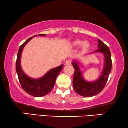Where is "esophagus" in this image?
I'll return each instance as SVG.
<instances>
[{"label": "esophagus", "instance_id": "esophagus-1", "mask_svg": "<svg viewBox=\"0 0 128 128\" xmlns=\"http://www.w3.org/2000/svg\"><path fill=\"white\" fill-rule=\"evenodd\" d=\"M72 64V60H68L66 61L65 64L66 65H70V64Z\"/></svg>", "mask_w": 128, "mask_h": 128}]
</instances>
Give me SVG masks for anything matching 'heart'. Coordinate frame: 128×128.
Returning a JSON list of instances; mask_svg holds the SVG:
<instances>
[{"mask_svg":"<svg viewBox=\"0 0 128 128\" xmlns=\"http://www.w3.org/2000/svg\"><path fill=\"white\" fill-rule=\"evenodd\" d=\"M82 44V41H80V40H76L73 42V45L74 46H80V45ZM90 47V44H89L88 42H83L82 43V50H83L84 51H86Z\"/></svg>","mask_w":128,"mask_h":128,"instance_id":"heart-1","label":"heart"}]
</instances>
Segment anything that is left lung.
<instances>
[{
    "instance_id": "1",
    "label": "left lung",
    "mask_w": 128,
    "mask_h": 128,
    "mask_svg": "<svg viewBox=\"0 0 128 128\" xmlns=\"http://www.w3.org/2000/svg\"><path fill=\"white\" fill-rule=\"evenodd\" d=\"M98 50L95 52H100L104 54L105 56V66L102 74L98 80L94 82H86L82 77L81 72L76 62L73 63L74 72L73 78V86L75 92L79 95L86 97H90L100 93L104 88L108 81V76L111 72L112 68V60L111 52L107 45L98 40Z\"/></svg>"
}]
</instances>
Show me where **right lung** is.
Here are the masks:
<instances>
[{
    "instance_id": "1",
    "label": "right lung",
    "mask_w": 128,
    "mask_h": 128,
    "mask_svg": "<svg viewBox=\"0 0 128 128\" xmlns=\"http://www.w3.org/2000/svg\"><path fill=\"white\" fill-rule=\"evenodd\" d=\"M39 35L41 36H45V34H43ZM32 37H30L26 40L19 48L17 54L16 64V69L18 75L19 82L22 89L30 95L34 97H40L45 96L52 90L55 84L56 78L59 73L60 72L64 65L62 64L58 67L50 69L42 78L37 79L30 78L25 74V73L22 70L20 66L21 55L23 47Z\"/></svg>"
}]
</instances>
